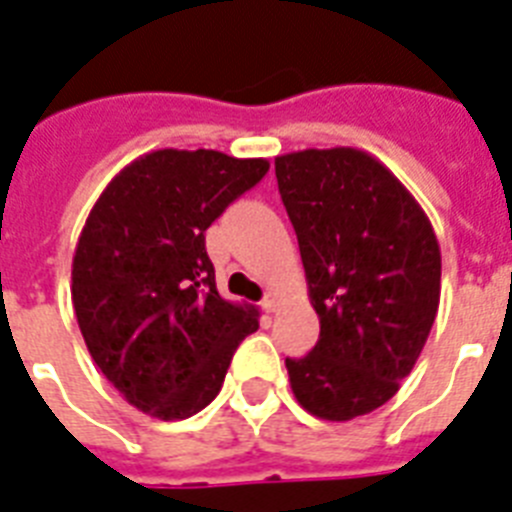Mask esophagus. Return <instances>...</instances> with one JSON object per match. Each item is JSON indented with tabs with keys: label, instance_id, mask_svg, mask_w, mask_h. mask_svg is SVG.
Returning <instances> with one entry per match:
<instances>
[{
	"label": "esophagus",
	"instance_id": "obj_1",
	"mask_svg": "<svg viewBox=\"0 0 512 512\" xmlns=\"http://www.w3.org/2000/svg\"><path fill=\"white\" fill-rule=\"evenodd\" d=\"M260 307H263L265 313H276V307H278V297L273 292H268L263 297V302H260Z\"/></svg>",
	"mask_w": 512,
	"mask_h": 512
}]
</instances>
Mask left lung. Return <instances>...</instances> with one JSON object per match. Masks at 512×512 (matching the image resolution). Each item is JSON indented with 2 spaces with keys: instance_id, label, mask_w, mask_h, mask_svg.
<instances>
[{
  "instance_id": "8db88e82",
  "label": "left lung",
  "mask_w": 512,
  "mask_h": 512,
  "mask_svg": "<svg viewBox=\"0 0 512 512\" xmlns=\"http://www.w3.org/2000/svg\"><path fill=\"white\" fill-rule=\"evenodd\" d=\"M321 336L286 357L307 413L350 421L389 402L434 326L442 255L405 186L357 149L276 157Z\"/></svg>"
}]
</instances>
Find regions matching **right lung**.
<instances>
[{
    "mask_svg": "<svg viewBox=\"0 0 512 512\" xmlns=\"http://www.w3.org/2000/svg\"><path fill=\"white\" fill-rule=\"evenodd\" d=\"M213 149L139 157L91 210L73 257V307L94 363L141 413L176 421L218 397L255 307L215 289L205 231L268 173Z\"/></svg>",
    "mask_w": 512,
    "mask_h": 512,
    "instance_id": "right-lung-1",
    "label": "right lung"
}]
</instances>
